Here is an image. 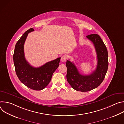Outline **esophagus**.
Segmentation results:
<instances>
[{
    "label": "esophagus",
    "instance_id": "1",
    "mask_svg": "<svg viewBox=\"0 0 124 124\" xmlns=\"http://www.w3.org/2000/svg\"><path fill=\"white\" fill-rule=\"evenodd\" d=\"M66 60H67V56H66V55H62V57H61V61L65 62V61H66Z\"/></svg>",
    "mask_w": 124,
    "mask_h": 124
}]
</instances>
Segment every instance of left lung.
Wrapping results in <instances>:
<instances>
[{
  "label": "left lung",
  "instance_id": "1",
  "mask_svg": "<svg viewBox=\"0 0 124 124\" xmlns=\"http://www.w3.org/2000/svg\"><path fill=\"white\" fill-rule=\"evenodd\" d=\"M86 37L91 41L95 48L97 55V66L92 74L81 75L75 64L67 60V79L74 89L81 92H88L98 87L103 81L108 66V50L98 34H92Z\"/></svg>",
  "mask_w": 124,
  "mask_h": 124
}]
</instances>
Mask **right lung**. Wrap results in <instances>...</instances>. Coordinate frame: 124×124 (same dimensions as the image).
<instances>
[{
    "label": "right lung",
    "instance_id": "1",
    "mask_svg": "<svg viewBox=\"0 0 124 124\" xmlns=\"http://www.w3.org/2000/svg\"><path fill=\"white\" fill-rule=\"evenodd\" d=\"M33 31V28L27 30L17 42L13 60L16 73L20 80L31 89L41 90L50 82L53 74L59 66L61 58L48 62L38 68L31 66L24 56V44L28 34Z\"/></svg>",
    "mask_w": 124,
    "mask_h": 124
}]
</instances>
